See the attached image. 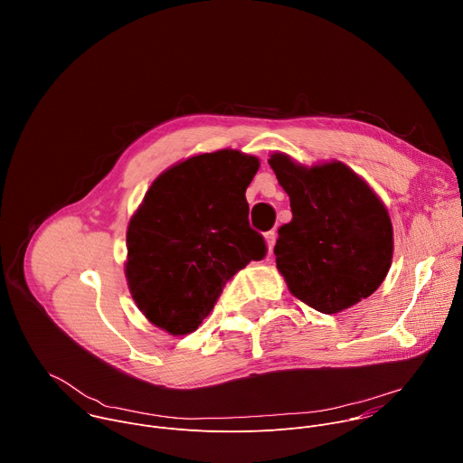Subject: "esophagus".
<instances>
[{"label": "esophagus", "instance_id": "1", "mask_svg": "<svg viewBox=\"0 0 463 463\" xmlns=\"http://www.w3.org/2000/svg\"><path fill=\"white\" fill-rule=\"evenodd\" d=\"M275 241H277V232H275V231H269V232H266V243H268L269 250L275 247Z\"/></svg>", "mask_w": 463, "mask_h": 463}]
</instances>
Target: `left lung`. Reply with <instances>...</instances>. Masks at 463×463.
I'll use <instances>...</instances> for the list:
<instances>
[{
	"mask_svg": "<svg viewBox=\"0 0 463 463\" xmlns=\"http://www.w3.org/2000/svg\"><path fill=\"white\" fill-rule=\"evenodd\" d=\"M269 165L293 213L275 245L289 291L326 315L370 297L393 252L392 222L377 194L339 161L307 168L273 154Z\"/></svg>",
	"mask_w": 463,
	"mask_h": 463,
	"instance_id": "left-lung-1",
	"label": "left lung"
}]
</instances>
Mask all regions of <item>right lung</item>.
I'll return each instance as SVG.
<instances>
[{"mask_svg":"<svg viewBox=\"0 0 463 463\" xmlns=\"http://www.w3.org/2000/svg\"><path fill=\"white\" fill-rule=\"evenodd\" d=\"M260 161L238 150L194 156L163 172L126 232V279L145 317L192 334L225 284L268 252L249 225L245 190Z\"/></svg>","mask_w":463,"mask_h":463,"instance_id":"1","label":"right lung"}]
</instances>
